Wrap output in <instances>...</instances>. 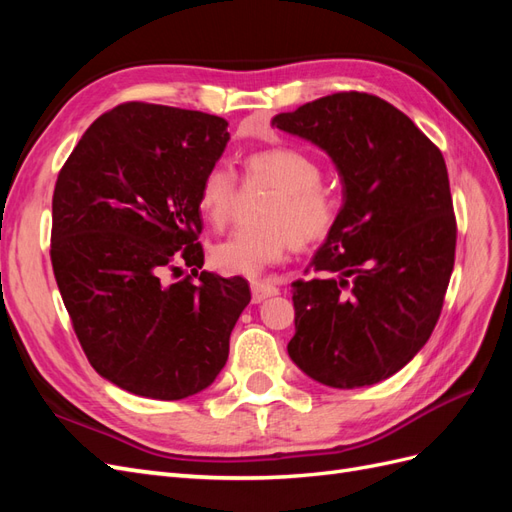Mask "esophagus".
Instances as JSON below:
<instances>
[{
    "label": "esophagus",
    "mask_w": 512,
    "mask_h": 512,
    "mask_svg": "<svg viewBox=\"0 0 512 512\" xmlns=\"http://www.w3.org/2000/svg\"><path fill=\"white\" fill-rule=\"evenodd\" d=\"M280 290H277V286L269 284V282H252V301L254 303H260L265 301L269 297H273V294H277Z\"/></svg>",
    "instance_id": "esophagus-1"
}]
</instances>
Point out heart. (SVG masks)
Wrapping results in <instances>:
<instances>
[{"label": "heart", "mask_w": 512, "mask_h": 512, "mask_svg": "<svg viewBox=\"0 0 512 512\" xmlns=\"http://www.w3.org/2000/svg\"><path fill=\"white\" fill-rule=\"evenodd\" d=\"M247 185L267 183L275 194L260 209V226L239 228L235 235L215 243L213 267L226 275L258 277L282 262L288 250L309 247L335 228L342 198L322 183V166L297 147H271L245 158ZM237 173L224 162L207 168L198 188V211L213 228H226L239 205Z\"/></svg>", "instance_id": "heart-1"}]
</instances>
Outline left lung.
Listing matches in <instances>:
<instances>
[{"mask_svg": "<svg viewBox=\"0 0 512 512\" xmlns=\"http://www.w3.org/2000/svg\"><path fill=\"white\" fill-rule=\"evenodd\" d=\"M273 126L327 151L344 183L339 220L312 260L316 277L292 284L290 359L333 389L391 378L436 329L455 265L442 151L365 91L307 102Z\"/></svg>", "mask_w": 512, "mask_h": 512, "instance_id": "obj_1", "label": "left lung"}]
</instances>
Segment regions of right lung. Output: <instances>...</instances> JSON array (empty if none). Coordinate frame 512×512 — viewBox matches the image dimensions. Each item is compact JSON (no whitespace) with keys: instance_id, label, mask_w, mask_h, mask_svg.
<instances>
[{"instance_id":"obj_1","label":"right lung","mask_w":512,"mask_h":512,"mask_svg":"<svg viewBox=\"0 0 512 512\" xmlns=\"http://www.w3.org/2000/svg\"><path fill=\"white\" fill-rule=\"evenodd\" d=\"M226 128L209 113L123 102L91 123L57 175L55 280L87 361L123 391L170 401L207 389L252 299L243 277L198 273V188Z\"/></svg>"}]
</instances>
